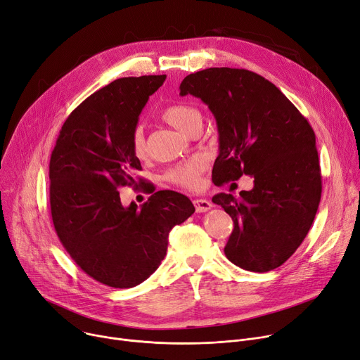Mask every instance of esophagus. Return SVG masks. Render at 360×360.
Wrapping results in <instances>:
<instances>
[{
	"instance_id": "1",
	"label": "esophagus",
	"mask_w": 360,
	"mask_h": 360,
	"mask_svg": "<svg viewBox=\"0 0 360 360\" xmlns=\"http://www.w3.org/2000/svg\"><path fill=\"white\" fill-rule=\"evenodd\" d=\"M195 207H196V212H206L210 207H212V203L206 199H195L193 200Z\"/></svg>"
}]
</instances>
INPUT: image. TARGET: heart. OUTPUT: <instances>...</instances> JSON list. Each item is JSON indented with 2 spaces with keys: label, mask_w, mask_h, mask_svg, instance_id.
<instances>
[{
  "label": "heart",
  "mask_w": 360,
  "mask_h": 360,
  "mask_svg": "<svg viewBox=\"0 0 360 360\" xmlns=\"http://www.w3.org/2000/svg\"><path fill=\"white\" fill-rule=\"evenodd\" d=\"M161 117L168 124H172L173 128L184 134H190V131L193 129V126L202 122L199 110L187 104L168 105V108L162 110ZM131 148H132V154L136 158L139 160L145 158L146 142H145L142 128H136L134 131L132 139H131ZM203 170H205V161L202 158H192L170 168L165 174V179L179 187L193 190L200 186V176Z\"/></svg>",
  "instance_id": "b5f03b06"
}]
</instances>
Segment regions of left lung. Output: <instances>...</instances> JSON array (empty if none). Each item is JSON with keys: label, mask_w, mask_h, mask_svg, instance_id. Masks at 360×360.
<instances>
[{"label": "left lung", "mask_w": 360, "mask_h": 360, "mask_svg": "<svg viewBox=\"0 0 360 360\" xmlns=\"http://www.w3.org/2000/svg\"><path fill=\"white\" fill-rule=\"evenodd\" d=\"M180 94L207 104L219 134L217 186L243 174L255 187L240 198L219 193L234 221L224 248L226 259L250 271L283 264L307 237L321 199L315 134L289 98L262 75L238 68H207L187 75Z\"/></svg>", "instance_id": "1"}]
</instances>
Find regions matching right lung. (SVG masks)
<instances>
[{
  "instance_id": "1",
  "label": "right lung",
  "mask_w": 360,
  "mask_h": 360,
  "mask_svg": "<svg viewBox=\"0 0 360 360\" xmlns=\"http://www.w3.org/2000/svg\"><path fill=\"white\" fill-rule=\"evenodd\" d=\"M165 75L115 79L84 100L63 122L49 162V200L56 236L94 281L134 288L158 269L173 226L195 212L173 190L124 207L117 190L136 187L142 170L131 139L148 98Z\"/></svg>"
}]
</instances>
